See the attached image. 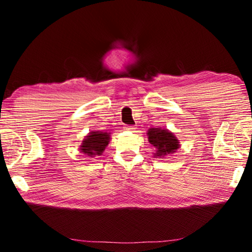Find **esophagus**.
Segmentation results:
<instances>
[{"instance_id":"1","label":"esophagus","mask_w":252,"mask_h":252,"mask_svg":"<svg viewBox=\"0 0 252 252\" xmlns=\"http://www.w3.org/2000/svg\"><path fill=\"white\" fill-rule=\"evenodd\" d=\"M135 129H136V127H135L134 126H126V130H127V131H132V132H134V131H135Z\"/></svg>"}]
</instances>
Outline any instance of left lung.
I'll use <instances>...</instances> for the list:
<instances>
[{
	"instance_id": "8db88e82",
	"label": "left lung",
	"mask_w": 252,
	"mask_h": 252,
	"mask_svg": "<svg viewBox=\"0 0 252 252\" xmlns=\"http://www.w3.org/2000/svg\"><path fill=\"white\" fill-rule=\"evenodd\" d=\"M148 139L153 147L157 149V157H164L167 155L176 152L180 144L177 136L172 132L167 129H161V127H151L148 130Z\"/></svg>"
}]
</instances>
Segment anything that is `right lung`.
<instances>
[{
  "label": "right lung",
  "mask_w": 252,
  "mask_h": 252,
  "mask_svg": "<svg viewBox=\"0 0 252 252\" xmlns=\"http://www.w3.org/2000/svg\"><path fill=\"white\" fill-rule=\"evenodd\" d=\"M110 142V133L101 131H92L85 136L81 144V152L85 153V156L93 157L100 156L104 151Z\"/></svg>",
  "instance_id": "1"
}]
</instances>
